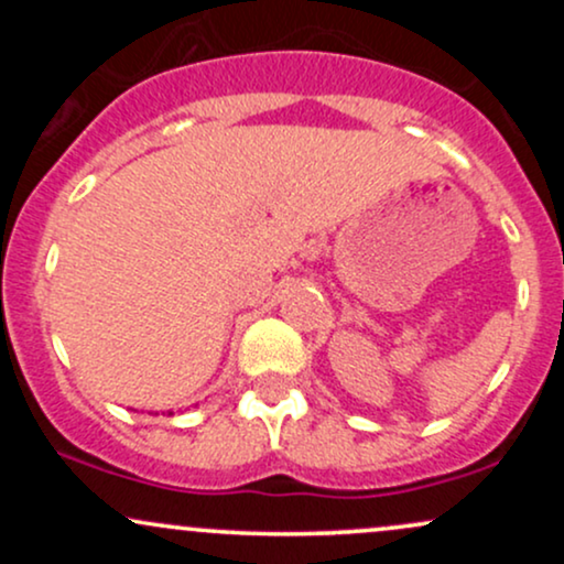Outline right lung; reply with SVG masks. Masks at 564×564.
I'll return each mask as SVG.
<instances>
[{"mask_svg": "<svg viewBox=\"0 0 564 564\" xmlns=\"http://www.w3.org/2000/svg\"><path fill=\"white\" fill-rule=\"evenodd\" d=\"M170 413H172V411H170Z\"/></svg>", "mask_w": 564, "mask_h": 564, "instance_id": "obj_1", "label": "right lung"}]
</instances>
